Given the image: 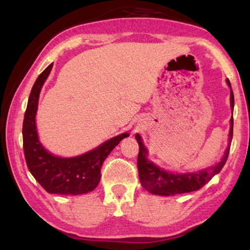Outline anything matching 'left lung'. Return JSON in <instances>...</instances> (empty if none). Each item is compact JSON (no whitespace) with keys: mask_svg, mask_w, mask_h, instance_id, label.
Here are the masks:
<instances>
[{"mask_svg":"<svg viewBox=\"0 0 250 250\" xmlns=\"http://www.w3.org/2000/svg\"><path fill=\"white\" fill-rule=\"evenodd\" d=\"M228 86L230 87L229 80H226ZM230 105L234 108V94H232L230 87ZM232 124L234 120L230 119V131H229V141L232 138ZM135 139L139 143V154H138V171L139 177L143 188L152 194L163 196L175 195V194L189 193L202 188L205 184L208 183L215 174L222 170L225 166L228 154H229V146L225 152V155L217 166L211 168H206L204 171L186 173V174H172L163 171L162 168L155 167L153 163L147 161L146 158V149L143 146L142 139L139 134L135 135Z\"/></svg>","mask_w":250,"mask_h":250,"instance_id":"1","label":"left lung"}]
</instances>
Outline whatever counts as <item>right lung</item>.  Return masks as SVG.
<instances>
[{"label": "right lung", "instance_id": "obj_1", "mask_svg": "<svg viewBox=\"0 0 250 250\" xmlns=\"http://www.w3.org/2000/svg\"><path fill=\"white\" fill-rule=\"evenodd\" d=\"M50 64L32 88L23 121V149L29 172L46 192L61 195H80L94 191L100 181L104 161L128 133L118 135L97 149L76 158H58L46 151L39 141L35 116L42 86L52 70Z\"/></svg>", "mask_w": 250, "mask_h": 250}]
</instances>
